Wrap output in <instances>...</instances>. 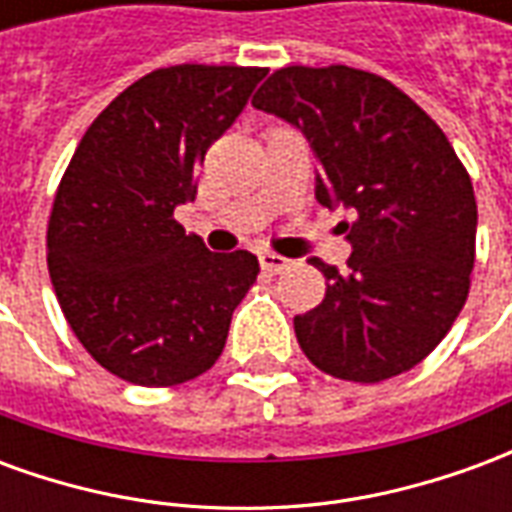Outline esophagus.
I'll list each match as a JSON object with an SVG mask.
<instances>
[{
  "instance_id": "esophagus-1",
  "label": "esophagus",
  "mask_w": 512,
  "mask_h": 512,
  "mask_svg": "<svg viewBox=\"0 0 512 512\" xmlns=\"http://www.w3.org/2000/svg\"><path fill=\"white\" fill-rule=\"evenodd\" d=\"M288 266H290L288 257L274 255V252H260V268H263L266 274H282Z\"/></svg>"
}]
</instances>
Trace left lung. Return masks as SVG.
Segmentation results:
<instances>
[{
  "label": "left lung",
  "mask_w": 512,
  "mask_h": 512,
  "mask_svg": "<svg viewBox=\"0 0 512 512\" xmlns=\"http://www.w3.org/2000/svg\"><path fill=\"white\" fill-rule=\"evenodd\" d=\"M252 106L304 131L318 202L354 211L348 271L312 257L326 296L293 318L301 351L356 384L406 373L444 340L472 285L477 200L461 158L403 90L348 65L279 68Z\"/></svg>",
  "instance_id": "obj_1"
}]
</instances>
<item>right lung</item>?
<instances>
[{"label": "right lung", "mask_w": 512, "mask_h": 512, "mask_svg": "<svg viewBox=\"0 0 512 512\" xmlns=\"http://www.w3.org/2000/svg\"><path fill=\"white\" fill-rule=\"evenodd\" d=\"M266 73H147L95 117L62 175L46 233L51 285L84 351L128 384L175 386L211 370L255 285L252 252H208L175 208L194 200L208 147Z\"/></svg>", "instance_id": "1"}]
</instances>
